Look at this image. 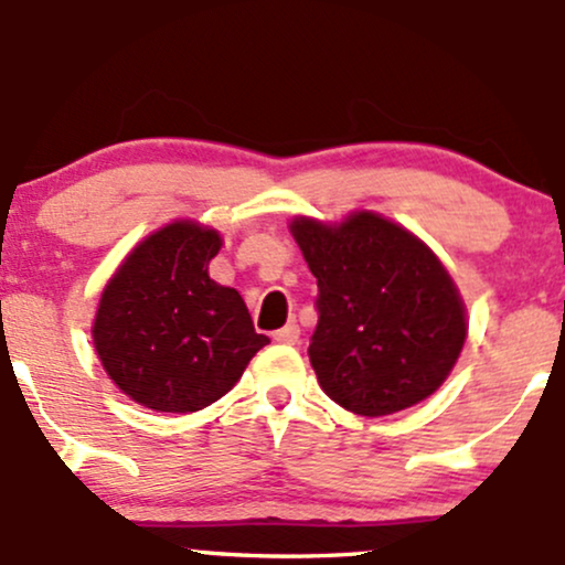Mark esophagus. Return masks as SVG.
Listing matches in <instances>:
<instances>
[{"instance_id": "obj_1", "label": "esophagus", "mask_w": 565, "mask_h": 565, "mask_svg": "<svg viewBox=\"0 0 565 565\" xmlns=\"http://www.w3.org/2000/svg\"><path fill=\"white\" fill-rule=\"evenodd\" d=\"M274 340L281 342V345H295V342L300 340V327H297V323H287V327L278 329Z\"/></svg>"}]
</instances>
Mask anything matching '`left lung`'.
Masks as SVG:
<instances>
[{"instance_id":"obj_1","label":"left lung","mask_w":565,"mask_h":565,"mask_svg":"<svg viewBox=\"0 0 565 565\" xmlns=\"http://www.w3.org/2000/svg\"><path fill=\"white\" fill-rule=\"evenodd\" d=\"M289 231L319 281L308 355L323 393L361 417L436 393L468 337L462 297L438 257L377 212L334 225L295 217Z\"/></svg>"}]
</instances>
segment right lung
<instances>
[{"mask_svg": "<svg viewBox=\"0 0 565 565\" xmlns=\"http://www.w3.org/2000/svg\"><path fill=\"white\" fill-rule=\"evenodd\" d=\"M220 246L217 231L174 220L142 238L103 289L97 359L140 406L188 414L215 404L270 342L242 295L210 278Z\"/></svg>", "mask_w": 565, "mask_h": 565, "instance_id": "obj_1", "label": "right lung"}]
</instances>
